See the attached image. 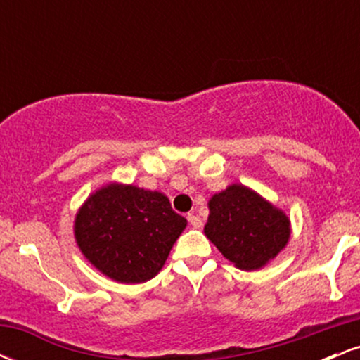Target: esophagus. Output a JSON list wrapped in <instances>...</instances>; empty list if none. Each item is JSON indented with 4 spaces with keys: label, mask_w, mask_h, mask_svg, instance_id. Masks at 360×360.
Returning a JSON list of instances; mask_svg holds the SVG:
<instances>
[{
    "label": "esophagus",
    "mask_w": 360,
    "mask_h": 360,
    "mask_svg": "<svg viewBox=\"0 0 360 360\" xmlns=\"http://www.w3.org/2000/svg\"><path fill=\"white\" fill-rule=\"evenodd\" d=\"M188 221H189V225L193 226V229H201V226H203V221H201V218L198 217V214H194V213L188 214Z\"/></svg>",
    "instance_id": "1"
}]
</instances>
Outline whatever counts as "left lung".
Masks as SVG:
<instances>
[{"label":"left lung","instance_id":"left-lung-1","mask_svg":"<svg viewBox=\"0 0 360 360\" xmlns=\"http://www.w3.org/2000/svg\"><path fill=\"white\" fill-rule=\"evenodd\" d=\"M208 208L205 235L242 271L269 264L291 237L288 214L243 184H230L214 193Z\"/></svg>","mask_w":360,"mask_h":360}]
</instances>
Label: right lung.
I'll use <instances>...</instances> for the list:
<instances>
[{
  "label": "right lung",
  "instance_id": "1",
  "mask_svg": "<svg viewBox=\"0 0 360 360\" xmlns=\"http://www.w3.org/2000/svg\"><path fill=\"white\" fill-rule=\"evenodd\" d=\"M188 220L159 191L108 183L91 193L74 218V237L91 266L123 284L159 274Z\"/></svg>",
  "mask_w": 360,
  "mask_h": 360
}]
</instances>
